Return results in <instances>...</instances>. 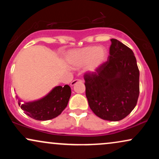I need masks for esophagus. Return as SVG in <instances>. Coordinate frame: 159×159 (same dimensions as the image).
I'll use <instances>...</instances> for the list:
<instances>
[{
    "label": "esophagus",
    "mask_w": 159,
    "mask_h": 159,
    "mask_svg": "<svg viewBox=\"0 0 159 159\" xmlns=\"http://www.w3.org/2000/svg\"><path fill=\"white\" fill-rule=\"evenodd\" d=\"M80 82H82V80H81V79H75V80H74V81H72V82H71L70 85L72 86V87H73L74 85H75L77 83H80Z\"/></svg>",
    "instance_id": "34e87169"
}]
</instances>
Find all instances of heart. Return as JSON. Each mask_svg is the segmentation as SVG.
<instances>
[{"label": "heart", "instance_id": "heart-1", "mask_svg": "<svg viewBox=\"0 0 159 159\" xmlns=\"http://www.w3.org/2000/svg\"><path fill=\"white\" fill-rule=\"evenodd\" d=\"M107 55V51L105 47L90 45L69 52L67 61L74 69L85 65L86 72L93 74L97 72L106 63Z\"/></svg>", "mask_w": 159, "mask_h": 159}]
</instances>
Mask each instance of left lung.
<instances>
[{
    "label": "left lung",
    "instance_id": "1",
    "mask_svg": "<svg viewBox=\"0 0 159 159\" xmlns=\"http://www.w3.org/2000/svg\"><path fill=\"white\" fill-rule=\"evenodd\" d=\"M107 61L97 72L84 75L86 96L96 116L109 121L124 119L136 106L140 72L132 49L111 39Z\"/></svg>",
    "mask_w": 159,
    "mask_h": 159
}]
</instances>
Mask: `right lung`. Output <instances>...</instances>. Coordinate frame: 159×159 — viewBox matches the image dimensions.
Masks as SVG:
<instances>
[{
    "instance_id": "right-lung-1",
    "label": "right lung",
    "mask_w": 159,
    "mask_h": 159,
    "mask_svg": "<svg viewBox=\"0 0 159 159\" xmlns=\"http://www.w3.org/2000/svg\"><path fill=\"white\" fill-rule=\"evenodd\" d=\"M71 96L69 85L57 86L44 97L33 102L21 103L19 98V105L25 114L36 120H48L59 116L67 106Z\"/></svg>"
}]
</instances>
